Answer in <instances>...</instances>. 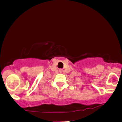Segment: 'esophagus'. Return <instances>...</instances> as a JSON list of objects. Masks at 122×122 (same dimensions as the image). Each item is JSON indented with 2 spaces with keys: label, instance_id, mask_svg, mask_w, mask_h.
<instances>
[{
  "label": "esophagus",
  "instance_id": "1",
  "mask_svg": "<svg viewBox=\"0 0 122 122\" xmlns=\"http://www.w3.org/2000/svg\"><path fill=\"white\" fill-rule=\"evenodd\" d=\"M60 71H63V70L62 69H60Z\"/></svg>",
  "mask_w": 122,
  "mask_h": 122
}]
</instances>
